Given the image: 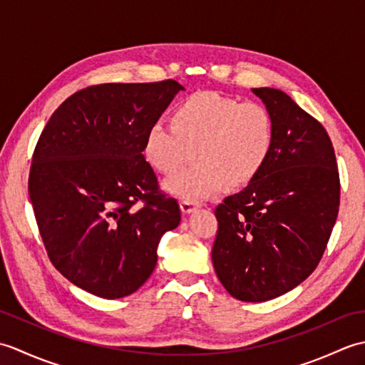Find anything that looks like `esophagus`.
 <instances>
[{
  "mask_svg": "<svg viewBox=\"0 0 365 365\" xmlns=\"http://www.w3.org/2000/svg\"><path fill=\"white\" fill-rule=\"evenodd\" d=\"M197 207H199V202H192V200H182V202H180V208H182L183 213L195 212Z\"/></svg>",
  "mask_w": 365,
  "mask_h": 365,
  "instance_id": "34e87169",
  "label": "esophagus"
}]
</instances>
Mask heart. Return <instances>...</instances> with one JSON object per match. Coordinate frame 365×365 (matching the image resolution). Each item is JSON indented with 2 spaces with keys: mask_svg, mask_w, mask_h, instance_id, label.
<instances>
[{
  "mask_svg": "<svg viewBox=\"0 0 365 365\" xmlns=\"http://www.w3.org/2000/svg\"><path fill=\"white\" fill-rule=\"evenodd\" d=\"M274 120L267 106L242 102L218 92H196L180 100L173 123L155 120L145 130L143 155L161 174H173L188 160L195 163L166 182L182 200L208 199L224 182L238 188L251 183L271 157Z\"/></svg>",
  "mask_w": 365,
  "mask_h": 365,
  "instance_id": "obj_1",
  "label": "heart"
}]
</instances>
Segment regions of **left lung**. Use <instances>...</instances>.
<instances>
[{
    "instance_id": "obj_1",
    "label": "left lung",
    "mask_w": 365,
    "mask_h": 365,
    "mask_svg": "<svg viewBox=\"0 0 365 365\" xmlns=\"http://www.w3.org/2000/svg\"><path fill=\"white\" fill-rule=\"evenodd\" d=\"M274 120L262 173L215 208L216 274L232 297L262 302L299 285L319 265L334 227L340 178L322 123L285 92L252 89Z\"/></svg>"
}]
</instances>
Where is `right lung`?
I'll return each mask as SVG.
<instances>
[{
	"label": "right lung",
	"instance_id": "right-lung-1",
	"mask_svg": "<svg viewBox=\"0 0 365 365\" xmlns=\"http://www.w3.org/2000/svg\"><path fill=\"white\" fill-rule=\"evenodd\" d=\"M182 84L105 83L64 100L42 130L28 191L48 259L100 298L127 297L157 265V246L180 222L143 155L147 127Z\"/></svg>",
	"mask_w": 365,
	"mask_h": 365
}]
</instances>
